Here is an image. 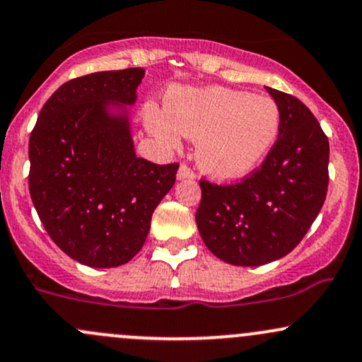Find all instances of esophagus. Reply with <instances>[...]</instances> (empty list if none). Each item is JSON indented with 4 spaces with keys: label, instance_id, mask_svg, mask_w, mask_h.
Segmentation results:
<instances>
[{
    "label": "esophagus",
    "instance_id": "obj_1",
    "mask_svg": "<svg viewBox=\"0 0 362 362\" xmlns=\"http://www.w3.org/2000/svg\"><path fill=\"white\" fill-rule=\"evenodd\" d=\"M196 177V173H194L192 168H189L185 163H182L180 168H178V178H194Z\"/></svg>",
    "mask_w": 362,
    "mask_h": 362
}]
</instances>
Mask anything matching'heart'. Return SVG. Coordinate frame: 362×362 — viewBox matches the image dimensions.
I'll use <instances>...</instances> for the list:
<instances>
[{
  "mask_svg": "<svg viewBox=\"0 0 362 362\" xmlns=\"http://www.w3.org/2000/svg\"><path fill=\"white\" fill-rule=\"evenodd\" d=\"M147 128L165 146L177 149L182 136L197 142V161L211 177L241 178L272 149L281 127L276 102L264 95L211 86L173 88L166 109L146 105Z\"/></svg>",
  "mask_w": 362,
  "mask_h": 362,
  "instance_id": "1",
  "label": "heart"
}]
</instances>
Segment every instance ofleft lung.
<instances>
[{
	"label": "left lung",
	"instance_id": "obj_1",
	"mask_svg": "<svg viewBox=\"0 0 362 362\" xmlns=\"http://www.w3.org/2000/svg\"><path fill=\"white\" fill-rule=\"evenodd\" d=\"M281 112L277 140L262 165L234 184L201 178L196 223L220 260L257 267L296 248L328 192L329 142L303 102L267 88Z\"/></svg>",
	"mask_w": 362,
	"mask_h": 362
}]
</instances>
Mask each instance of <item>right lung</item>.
Wrapping results in <instances>:
<instances>
[{
    "instance_id": "add662e5",
    "label": "right lung",
    "mask_w": 362,
    "mask_h": 362,
    "mask_svg": "<svg viewBox=\"0 0 362 362\" xmlns=\"http://www.w3.org/2000/svg\"><path fill=\"white\" fill-rule=\"evenodd\" d=\"M144 69L102 71L64 83L45 102L29 139V192L57 246L88 267H117L146 243L152 211L173 187L178 163L136 158L127 117Z\"/></svg>"
}]
</instances>
